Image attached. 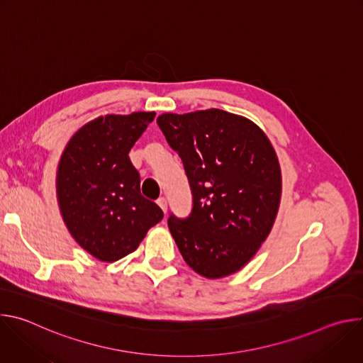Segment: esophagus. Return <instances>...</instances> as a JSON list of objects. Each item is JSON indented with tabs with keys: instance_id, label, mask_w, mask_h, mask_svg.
Here are the masks:
<instances>
[{
	"instance_id": "esophagus-1",
	"label": "esophagus",
	"mask_w": 363,
	"mask_h": 363,
	"mask_svg": "<svg viewBox=\"0 0 363 363\" xmlns=\"http://www.w3.org/2000/svg\"><path fill=\"white\" fill-rule=\"evenodd\" d=\"M157 203L161 206V210L167 214V210H168V202H167V199H165L164 196H161V198H158Z\"/></svg>"
}]
</instances>
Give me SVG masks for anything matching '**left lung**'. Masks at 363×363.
I'll return each instance as SVG.
<instances>
[{"label":"left lung","instance_id":"obj_1","mask_svg":"<svg viewBox=\"0 0 363 363\" xmlns=\"http://www.w3.org/2000/svg\"><path fill=\"white\" fill-rule=\"evenodd\" d=\"M182 160L192 192L186 218H168L185 263L206 279L241 270L267 238L281 196V171L266 133L220 109L157 119Z\"/></svg>","mask_w":363,"mask_h":363}]
</instances>
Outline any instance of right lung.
Listing matches in <instances>:
<instances>
[{"mask_svg": "<svg viewBox=\"0 0 363 363\" xmlns=\"http://www.w3.org/2000/svg\"><path fill=\"white\" fill-rule=\"evenodd\" d=\"M155 112L100 116L69 140L57 169V199L76 242L100 262L133 252L147 230L164 218L142 196L140 177L129 160Z\"/></svg>", "mask_w": 363, "mask_h": 363, "instance_id": "add662e5", "label": "right lung"}]
</instances>
